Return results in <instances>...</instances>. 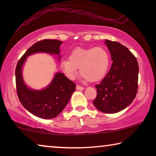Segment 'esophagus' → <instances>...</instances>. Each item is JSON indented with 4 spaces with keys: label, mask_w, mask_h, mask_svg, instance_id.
Listing matches in <instances>:
<instances>
[{
    "label": "esophagus",
    "mask_w": 156,
    "mask_h": 156,
    "mask_svg": "<svg viewBox=\"0 0 156 156\" xmlns=\"http://www.w3.org/2000/svg\"><path fill=\"white\" fill-rule=\"evenodd\" d=\"M76 90H83V89H84V87H81V86H80V85H76Z\"/></svg>",
    "instance_id": "esophagus-1"
}]
</instances>
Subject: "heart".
Listing matches in <instances>:
<instances>
[{
    "mask_svg": "<svg viewBox=\"0 0 156 156\" xmlns=\"http://www.w3.org/2000/svg\"><path fill=\"white\" fill-rule=\"evenodd\" d=\"M110 58L107 51L102 47L91 48H78L70 53L69 59L61 62L62 69L70 80L78 75V69L85 80L98 82L103 79L109 67Z\"/></svg>",
    "mask_w": 156,
    "mask_h": 156,
    "instance_id": "obj_1",
    "label": "heart"
}]
</instances>
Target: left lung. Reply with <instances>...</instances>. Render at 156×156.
<instances>
[{"instance_id": "left-lung-1", "label": "left lung", "mask_w": 156, "mask_h": 156, "mask_svg": "<svg viewBox=\"0 0 156 156\" xmlns=\"http://www.w3.org/2000/svg\"><path fill=\"white\" fill-rule=\"evenodd\" d=\"M113 63L108 74L95 86V107L106 114H114L129 106L138 89V64L130 50L118 42L105 40Z\"/></svg>"}]
</instances>
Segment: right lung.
Instances as JSON below:
<instances>
[{
    "instance_id": "right-lung-1",
    "label": "right lung",
    "mask_w": 156,
    "mask_h": 156,
    "mask_svg": "<svg viewBox=\"0 0 156 156\" xmlns=\"http://www.w3.org/2000/svg\"><path fill=\"white\" fill-rule=\"evenodd\" d=\"M57 40H44L36 42L27 50L17 64L16 89L18 99L25 109L34 116L44 119L55 118L62 112L76 89V84L62 72H57L45 88L33 89L25 84L23 77V65L27 57L41 52L55 55L60 61V45Z\"/></svg>"
}]
</instances>
